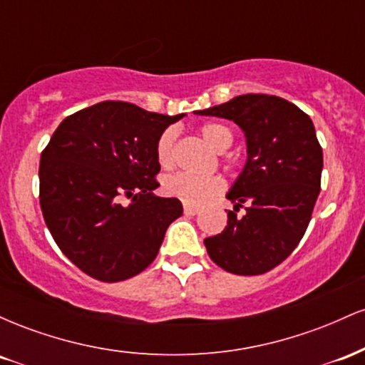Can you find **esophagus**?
I'll return each instance as SVG.
<instances>
[{
    "instance_id": "34e87169",
    "label": "esophagus",
    "mask_w": 365,
    "mask_h": 365,
    "mask_svg": "<svg viewBox=\"0 0 365 365\" xmlns=\"http://www.w3.org/2000/svg\"><path fill=\"white\" fill-rule=\"evenodd\" d=\"M183 215L185 216H195V215H199V209L197 207H192V206H183Z\"/></svg>"
}]
</instances>
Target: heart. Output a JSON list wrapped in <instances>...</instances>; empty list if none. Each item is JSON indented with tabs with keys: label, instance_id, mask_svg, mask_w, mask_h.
I'll return each instance as SVG.
<instances>
[{
	"label": "heart",
	"instance_id": "1",
	"mask_svg": "<svg viewBox=\"0 0 365 365\" xmlns=\"http://www.w3.org/2000/svg\"><path fill=\"white\" fill-rule=\"evenodd\" d=\"M202 139L211 145L212 149L223 153L232 145L233 132L223 123H209L200 125L199 128ZM175 130H165L158 137L156 142V159L159 166L165 170H170L175 165ZM225 190V180L217 175H207V177H199V175L190 173H173L163 180V192L166 195L175 197L182 200L183 204L192 207H200L215 199Z\"/></svg>",
	"mask_w": 365,
	"mask_h": 365
}]
</instances>
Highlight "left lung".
<instances>
[{"label":"left lung","instance_id":"8db88e82","mask_svg":"<svg viewBox=\"0 0 365 365\" xmlns=\"http://www.w3.org/2000/svg\"><path fill=\"white\" fill-rule=\"evenodd\" d=\"M233 120L245 132L247 165L228 192V225L204 240L209 257L233 274L271 271L302 240L321 190L322 149L312 120L278 96L244 94L197 111ZM244 207L245 215L236 212Z\"/></svg>","mask_w":365,"mask_h":365}]
</instances>
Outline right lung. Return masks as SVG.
Masks as SVG:
<instances>
[{
	"label": "right lung",
	"mask_w": 365,
	"mask_h": 365,
	"mask_svg": "<svg viewBox=\"0 0 365 365\" xmlns=\"http://www.w3.org/2000/svg\"><path fill=\"white\" fill-rule=\"evenodd\" d=\"M182 116L103 101L66 116L41 153L46 226L91 278L115 283L142 273L156 259L166 228L182 216L178 199L153 194L161 170L158 137Z\"/></svg>",
	"instance_id": "obj_1"
}]
</instances>
